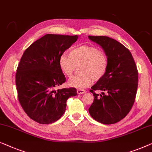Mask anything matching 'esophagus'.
I'll list each match as a JSON object with an SVG mask.
<instances>
[{"label":"esophagus","mask_w":152,"mask_h":152,"mask_svg":"<svg viewBox=\"0 0 152 152\" xmlns=\"http://www.w3.org/2000/svg\"><path fill=\"white\" fill-rule=\"evenodd\" d=\"M77 93H78V94H83L85 93V90L83 89H77Z\"/></svg>","instance_id":"obj_1"}]
</instances>
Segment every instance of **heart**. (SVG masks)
<instances>
[{
	"label": "heart",
	"instance_id": "heart-1",
	"mask_svg": "<svg viewBox=\"0 0 152 152\" xmlns=\"http://www.w3.org/2000/svg\"><path fill=\"white\" fill-rule=\"evenodd\" d=\"M59 66L65 75L71 78L77 66H80V74L70 79L69 86L76 88L87 87L94 81L103 78L107 72L109 59L107 55L97 47L80 45L70 51L69 55L62 54L59 58Z\"/></svg>",
	"mask_w": 152,
	"mask_h": 152
}]
</instances>
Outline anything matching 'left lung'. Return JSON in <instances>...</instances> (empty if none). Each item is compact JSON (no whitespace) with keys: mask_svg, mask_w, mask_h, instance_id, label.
Here are the masks:
<instances>
[{"mask_svg":"<svg viewBox=\"0 0 152 152\" xmlns=\"http://www.w3.org/2000/svg\"><path fill=\"white\" fill-rule=\"evenodd\" d=\"M100 45L107 55V72L91 87L94 102L89 108L91 116L100 123H116L127 116L135 101L138 74L130 51L117 40L107 36H89ZM102 91L97 95L95 91Z\"/></svg>","mask_w":152,"mask_h":152,"instance_id":"obj_1","label":"left lung"}]
</instances>
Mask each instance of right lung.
Segmentation results:
<instances>
[{"instance_id":"1","label":"right lung","mask_w":152,"mask_h":152,"mask_svg":"<svg viewBox=\"0 0 152 152\" xmlns=\"http://www.w3.org/2000/svg\"><path fill=\"white\" fill-rule=\"evenodd\" d=\"M77 39V35L46 34L21 57L16 73L18 98L27 116L38 123L58 121L65 112L68 98L77 95L74 87L54 89L66 80L59 66L60 56Z\"/></svg>"}]
</instances>
